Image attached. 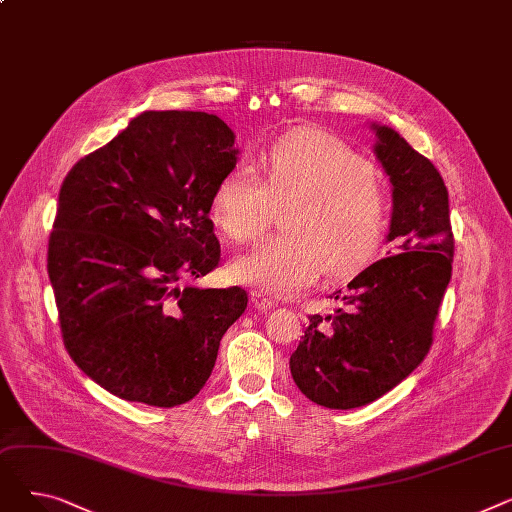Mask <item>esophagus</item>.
Returning <instances> with one entry per match:
<instances>
[{"label": "esophagus", "mask_w": 512, "mask_h": 512, "mask_svg": "<svg viewBox=\"0 0 512 512\" xmlns=\"http://www.w3.org/2000/svg\"><path fill=\"white\" fill-rule=\"evenodd\" d=\"M251 303H253V307H255L257 311H261V313L270 311V309L274 307V301L267 299L265 294H261V292H251Z\"/></svg>", "instance_id": "obj_1"}]
</instances>
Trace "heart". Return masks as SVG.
I'll use <instances>...</instances> for the list:
<instances>
[{
  "mask_svg": "<svg viewBox=\"0 0 512 512\" xmlns=\"http://www.w3.org/2000/svg\"><path fill=\"white\" fill-rule=\"evenodd\" d=\"M251 168L230 170L211 195V218L247 242L272 222L274 203L288 230L232 259L236 282L274 297H294L326 274L363 267L388 228V205L369 161L326 130L290 132Z\"/></svg>",
  "mask_w": 512,
  "mask_h": 512,
  "instance_id": "obj_1",
  "label": "heart"
}]
</instances>
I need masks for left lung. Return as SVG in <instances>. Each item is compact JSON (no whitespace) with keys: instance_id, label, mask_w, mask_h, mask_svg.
Masks as SVG:
<instances>
[{"instance_id":"8db88e82","label":"left lung","mask_w":512,"mask_h":512,"mask_svg":"<svg viewBox=\"0 0 512 512\" xmlns=\"http://www.w3.org/2000/svg\"><path fill=\"white\" fill-rule=\"evenodd\" d=\"M373 153L392 184L388 257L344 290L340 307L313 315L290 373L315 405L357 409L390 392L425 359L452 274L448 191L436 166L400 134L371 122Z\"/></svg>"}]
</instances>
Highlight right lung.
I'll return each instance as SVG.
<instances>
[{
    "label": "right lung",
    "instance_id": "add662e5",
    "mask_svg": "<svg viewBox=\"0 0 512 512\" xmlns=\"http://www.w3.org/2000/svg\"><path fill=\"white\" fill-rule=\"evenodd\" d=\"M236 134L205 112H143L68 172L47 272L66 351L107 392L149 407L199 394L247 292L180 286L220 261L211 195Z\"/></svg>",
    "mask_w": 512,
    "mask_h": 512
}]
</instances>
